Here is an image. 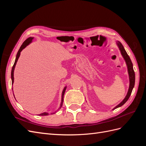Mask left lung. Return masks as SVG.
I'll return each instance as SVG.
<instances>
[{
  "mask_svg": "<svg viewBox=\"0 0 146 146\" xmlns=\"http://www.w3.org/2000/svg\"><path fill=\"white\" fill-rule=\"evenodd\" d=\"M116 44H117V47H119V49L121 52V54L122 56H123V59H124L125 63H126V64L127 66L128 74H129V77L130 84H129V90H128L127 94L126 96L125 97V98L123 99V100L121 102L120 104H119L117 106H116V107L113 109V110L121 107V106H122L123 104H124L128 100V99H129L131 92H132V90H133V88H134L135 82V72H134L133 68V64H132V62L130 58V57L129 55H128L127 52L125 51L124 47H123V46H122L121 42H119L118 41H116Z\"/></svg>",
  "mask_w": 146,
  "mask_h": 146,
  "instance_id": "1",
  "label": "left lung"
}]
</instances>
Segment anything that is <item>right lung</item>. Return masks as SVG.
I'll list each match as a JSON object with an SVG mask.
<instances>
[{
    "label": "right lung",
    "instance_id": "add662e5",
    "mask_svg": "<svg viewBox=\"0 0 146 146\" xmlns=\"http://www.w3.org/2000/svg\"><path fill=\"white\" fill-rule=\"evenodd\" d=\"M33 37H29L23 43V44L21 45L20 48L19 49L18 52H17V55H16V59H15V63H14V65H13V68H12V69H11V82H12V85L13 84V83H14V70H15V66H16V64L17 63V60H18L19 56H20V55H21V52L23 50L24 48H25L26 47H27L28 45H29L32 42V40H33ZM66 88H67V86H65L64 88V89L63 90V92H62V96H61V102L60 104V107L59 108V109H60L61 108V107H62L63 105V98H64V92H65V91L66 90ZM13 90V89H12ZM13 95H14V94H13ZM15 97V96H14ZM56 113L54 112V113H52L51 114H55ZM39 116H47V115H48V113H46V112H44V113H41L39 114Z\"/></svg>",
    "mask_w": 146,
    "mask_h": 146
}]
</instances>
